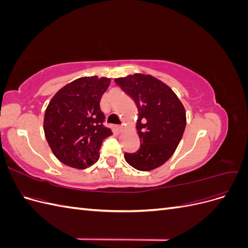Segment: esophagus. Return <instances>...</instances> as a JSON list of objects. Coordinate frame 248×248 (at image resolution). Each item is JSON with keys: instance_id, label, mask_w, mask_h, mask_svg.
Instances as JSON below:
<instances>
[{"instance_id": "1", "label": "esophagus", "mask_w": 248, "mask_h": 248, "mask_svg": "<svg viewBox=\"0 0 248 248\" xmlns=\"http://www.w3.org/2000/svg\"><path fill=\"white\" fill-rule=\"evenodd\" d=\"M123 130H124L123 125H116V126H115V131H116L117 133H121Z\"/></svg>"}]
</instances>
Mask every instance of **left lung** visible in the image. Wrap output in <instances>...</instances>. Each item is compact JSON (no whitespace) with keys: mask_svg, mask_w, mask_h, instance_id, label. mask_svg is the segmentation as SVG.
<instances>
[{"mask_svg":"<svg viewBox=\"0 0 248 248\" xmlns=\"http://www.w3.org/2000/svg\"><path fill=\"white\" fill-rule=\"evenodd\" d=\"M139 109L137 129L140 147L125 153V160L139 170H152L174 154L185 130L186 112L175 92L150 74L136 73L115 78Z\"/></svg>","mask_w":248,"mask_h":248,"instance_id":"left-lung-1","label":"left lung"}]
</instances>
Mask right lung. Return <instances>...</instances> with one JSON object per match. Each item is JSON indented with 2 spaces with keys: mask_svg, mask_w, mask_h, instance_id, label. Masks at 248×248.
Here are the masks:
<instances>
[{
  "mask_svg": "<svg viewBox=\"0 0 248 248\" xmlns=\"http://www.w3.org/2000/svg\"><path fill=\"white\" fill-rule=\"evenodd\" d=\"M108 78L85 77L64 86L52 97L44 114L43 129L52 153L64 164L84 170L99 158L104 139L111 136L103 125L100 99Z\"/></svg>",
  "mask_w": 248,
  "mask_h": 248,
  "instance_id": "add662e5",
  "label": "right lung"
}]
</instances>
